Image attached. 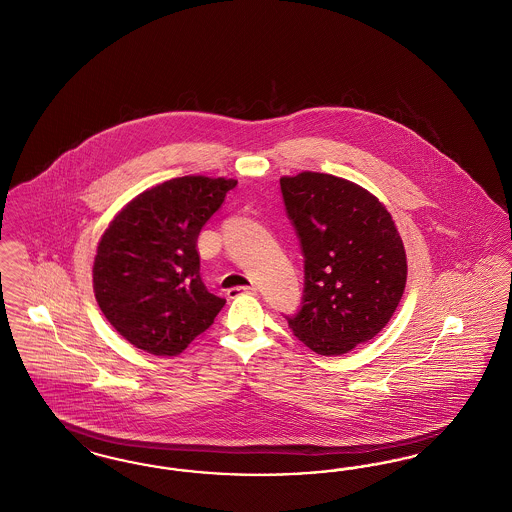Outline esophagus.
<instances>
[{"label": "esophagus", "instance_id": "1", "mask_svg": "<svg viewBox=\"0 0 512 512\" xmlns=\"http://www.w3.org/2000/svg\"><path fill=\"white\" fill-rule=\"evenodd\" d=\"M242 293H257V286H238V287H230L228 291H226V295L230 297V299H234V297H238V295H242Z\"/></svg>", "mask_w": 512, "mask_h": 512}]
</instances>
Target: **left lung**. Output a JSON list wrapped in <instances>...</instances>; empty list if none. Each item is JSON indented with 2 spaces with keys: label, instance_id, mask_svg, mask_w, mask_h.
<instances>
[{
  "label": "left lung",
  "instance_id": "8db88e82",
  "mask_svg": "<svg viewBox=\"0 0 512 512\" xmlns=\"http://www.w3.org/2000/svg\"><path fill=\"white\" fill-rule=\"evenodd\" d=\"M287 217L305 259L293 335L339 356L389 324L408 276L406 251L387 207L345 179L305 171L280 179Z\"/></svg>",
  "mask_w": 512,
  "mask_h": 512
}]
</instances>
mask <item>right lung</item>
<instances>
[{
	"label": "right lung",
	"mask_w": 512,
	"mask_h": 512,
	"mask_svg": "<svg viewBox=\"0 0 512 512\" xmlns=\"http://www.w3.org/2000/svg\"><path fill=\"white\" fill-rule=\"evenodd\" d=\"M238 181L179 177L123 207L106 228L93 289L106 320L133 347L177 356L225 307L200 278L198 236Z\"/></svg>",
	"instance_id": "1"
}]
</instances>
